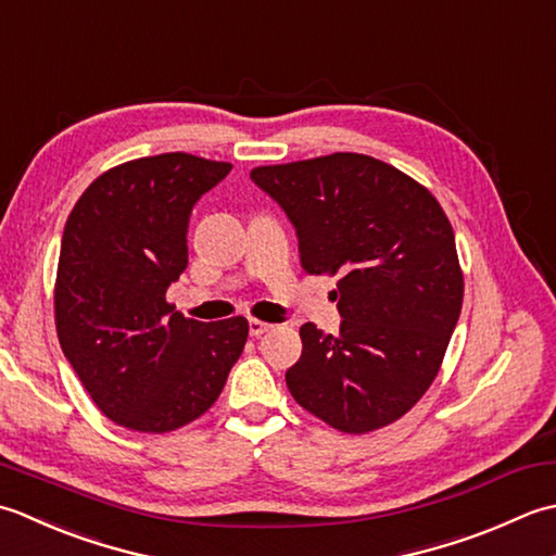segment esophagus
Returning a JSON list of instances; mask_svg holds the SVG:
<instances>
[{
	"label": "esophagus",
	"mask_w": 556,
	"mask_h": 556,
	"mask_svg": "<svg viewBox=\"0 0 556 556\" xmlns=\"http://www.w3.org/2000/svg\"><path fill=\"white\" fill-rule=\"evenodd\" d=\"M268 328H270V324H266L262 319H249V333L252 336H262L268 331Z\"/></svg>",
	"instance_id": "1"
}]
</instances>
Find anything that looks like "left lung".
Returning a JSON list of instances; mask_svg holds the SVG:
<instances>
[{
	"label": "left lung",
	"mask_w": 556,
	"mask_h": 556,
	"mask_svg": "<svg viewBox=\"0 0 556 556\" xmlns=\"http://www.w3.org/2000/svg\"><path fill=\"white\" fill-rule=\"evenodd\" d=\"M294 225L307 274L341 276V331L300 328L292 399L348 434L403 417L432 387L458 324L463 274L439 201L389 163L333 153L252 169Z\"/></svg>",
	"instance_id": "left-lung-1"
}]
</instances>
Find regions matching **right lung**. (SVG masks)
Listing matches in <instances>:
<instances>
[{
  "mask_svg": "<svg viewBox=\"0 0 556 556\" xmlns=\"http://www.w3.org/2000/svg\"><path fill=\"white\" fill-rule=\"evenodd\" d=\"M230 169L189 153L139 157L100 175L66 218L56 336L100 413L134 432L197 420L244 350V316L203 324L165 300L189 262L191 208Z\"/></svg>",
  "mask_w": 556,
  "mask_h": 556,
  "instance_id": "right-lung-1",
  "label": "right lung"
}]
</instances>
